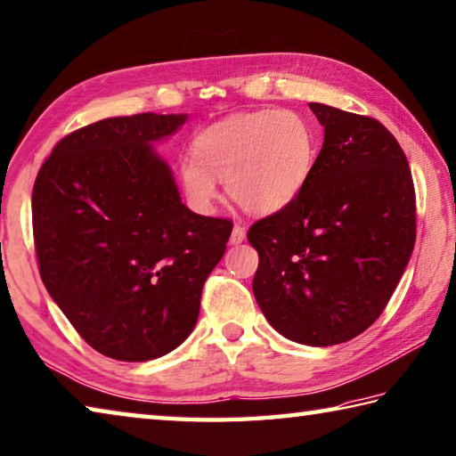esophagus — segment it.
<instances>
[{
  "label": "esophagus",
  "instance_id": "esophagus-1",
  "mask_svg": "<svg viewBox=\"0 0 456 456\" xmlns=\"http://www.w3.org/2000/svg\"><path fill=\"white\" fill-rule=\"evenodd\" d=\"M245 235H247V229L243 227V225H239V223H235L233 225V231H231V239L229 241L233 243V245H239L245 239Z\"/></svg>",
  "mask_w": 456,
  "mask_h": 456
}]
</instances>
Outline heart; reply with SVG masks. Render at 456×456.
Listing matches in <instances>:
<instances>
[{"instance_id":"heart-1","label":"heart","mask_w":456,"mask_h":456,"mask_svg":"<svg viewBox=\"0 0 456 456\" xmlns=\"http://www.w3.org/2000/svg\"><path fill=\"white\" fill-rule=\"evenodd\" d=\"M193 153L179 167L193 207L209 209L217 197L215 179H223L241 209L271 215L291 205L307 185L317 161V134L301 113L261 110L201 131Z\"/></svg>"}]
</instances>
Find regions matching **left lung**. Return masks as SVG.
<instances>
[{"label":"left lung","instance_id":"1","mask_svg":"<svg viewBox=\"0 0 456 456\" xmlns=\"http://www.w3.org/2000/svg\"><path fill=\"white\" fill-rule=\"evenodd\" d=\"M325 142L297 200L253 223V293L295 343L351 341L385 311L417 239L407 157L383 123L309 103Z\"/></svg>","mask_w":456,"mask_h":456}]
</instances>
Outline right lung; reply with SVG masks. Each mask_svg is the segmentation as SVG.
<instances>
[{
	"instance_id": "obj_1",
	"label": "right lung",
	"mask_w": 456,
	"mask_h": 456,
	"mask_svg": "<svg viewBox=\"0 0 456 456\" xmlns=\"http://www.w3.org/2000/svg\"><path fill=\"white\" fill-rule=\"evenodd\" d=\"M187 115L110 118L65 135L31 195L47 293L105 357L151 361L185 341L233 223L181 203L151 143Z\"/></svg>"
}]
</instances>
